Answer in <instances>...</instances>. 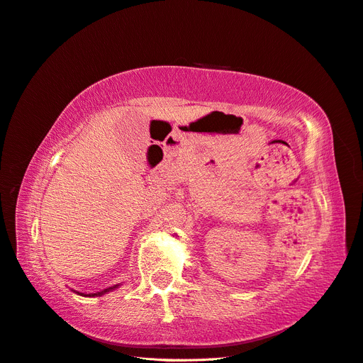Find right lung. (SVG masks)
I'll list each match as a JSON object with an SVG mask.
<instances>
[{"label": "right lung", "mask_w": 363, "mask_h": 363, "mask_svg": "<svg viewBox=\"0 0 363 363\" xmlns=\"http://www.w3.org/2000/svg\"><path fill=\"white\" fill-rule=\"evenodd\" d=\"M119 285H113V286H108V288H106V290H102V291H96V293H89V294H84V293H78V291H75V293H78L79 296H86V297H95V296H104L106 293H108V291H111V290H115V288H118Z\"/></svg>", "instance_id": "obj_1"}]
</instances>
